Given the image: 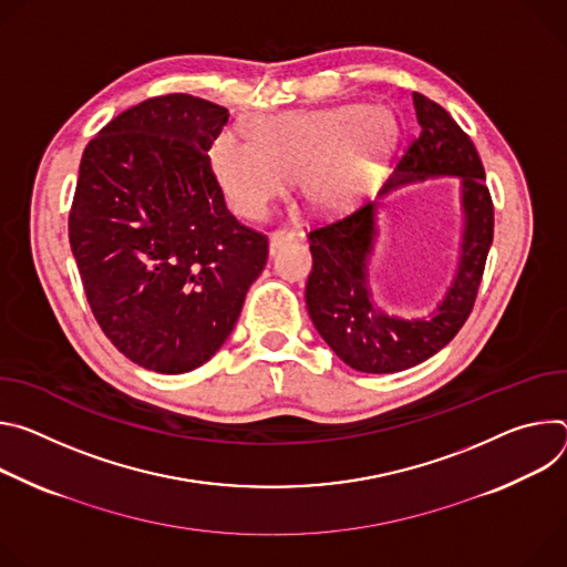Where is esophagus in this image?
<instances>
[{
    "label": "esophagus",
    "instance_id": "obj_1",
    "mask_svg": "<svg viewBox=\"0 0 567 567\" xmlns=\"http://www.w3.org/2000/svg\"><path fill=\"white\" fill-rule=\"evenodd\" d=\"M295 240V234L292 231H275L272 236H270V257H275L277 251L284 247V245H288V243H292Z\"/></svg>",
    "mask_w": 567,
    "mask_h": 567
}]
</instances>
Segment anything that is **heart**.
<instances>
[{
  "label": "heart",
  "instance_id": "obj_1",
  "mask_svg": "<svg viewBox=\"0 0 567 567\" xmlns=\"http://www.w3.org/2000/svg\"><path fill=\"white\" fill-rule=\"evenodd\" d=\"M249 140L220 133L209 159L231 209L261 220L297 177L299 196L312 212L353 203L396 140V123L381 105H336L286 112L249 123Z\"/></svg>",
  "mask_w": 567,
  "mask_h": 567
}]
</instances>
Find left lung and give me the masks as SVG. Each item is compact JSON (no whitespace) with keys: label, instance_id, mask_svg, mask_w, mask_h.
Segmentation results:
<instances>
[{"label":"left lung","instance_id":"8db88e82","mask_svg":"<svg viewBox=\"0 0 567 567\" xmlns=\"http://www.w3.org/2000/svg\"><path fill=\"white\" fill-rule=\"evenodd\" d=\"M412 103L419 137L405 148L379 198L430 177L460 179L464 229L457 270L444 297L427 316L414 318L394 316L373 299L369 268L381 236V200L308 234V316L333 353L364 373H396L421 364L457 336L471 316L493 243V205L473 142L439 103L419 92Z\"/></svg>","mask_w":567,"mask_h":567}]
</instances>
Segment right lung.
<instances>
[{
    "label": "right lung",
    "mask_w": 567,
    "mask_h": 567,
    "mask_svg": "<svg viewBox=\"0 0 567 567\" xmlns=\"http://www.w3.org/2000/svg\"><path fill=\"white\" fill-rule=\"evenodd\" d=\"M223 105L148 99L87 144L70 245L94 318L135 364L184 373L229 338L268 261V238L227 209L209 148Z\"/></svg>",
    "instance_id": "right-lung-1"
}]
</instances>
